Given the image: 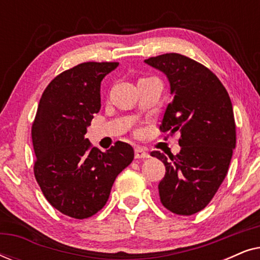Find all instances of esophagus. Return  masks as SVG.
Masks as SVG:
<instances>
[{
	"label": "esophagus",
	"instance_id": "obj_1",
	"mask_svg": "<svg viewBox=\"0 0 260 260\" xmlns=\"http://www.w3.org/2000/svg\"><path fill=\"white\" fill-rule=\"evenodd\" d=\"M135 157L136 158H149L150 157V155H149L148 151H145L144 148L136 147L135 148Z\"/></svg>",
	"mask_w": 260,
	"mask_h": 260
}]
</instances>
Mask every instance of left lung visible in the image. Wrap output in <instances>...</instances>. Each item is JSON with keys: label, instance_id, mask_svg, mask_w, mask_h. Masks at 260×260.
Instances as JSON below:
<instances>
[{"label": "left lung", "instance_id": "obj_1", "mask_svg": "<svg viewBox=\"0 0 260 260\" xmlns=\"http://www.w3.org/2000/svg\"><path fill=\"white\" fill-rule=\"evenodd\" d=\"M144 61L170 83L173 99L159 131L181 134L179 154H150L166 166L159 199L174 214H195L211 202L229 170L237 141L232 103L219 78L188 56L166 53Z\"/></svg>", "mask_w": 260, "mask_h": 260}]
</instances>
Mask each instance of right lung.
Segmentation results:
<instances>
[{
    "instance_id": "right-lung-1",
    "label": "right lung",
    "mask_w": 260,
    "mask_h": 260,
    "mask_svg": "<svg viewBox=\"0 0 260 260\" xmlns=\"http://www.w3.org/2000/svg\"><path fill=\"white\" fill-rule=\"evenodd\" d=\"M117 66L88 61L58 74L45 88L31 125L35 179L49 204L71 218L101 211L117 175L134 159L125 142L102 152L85 138L101 109L103 78Z\"/></svg>"
}]
</instances>
